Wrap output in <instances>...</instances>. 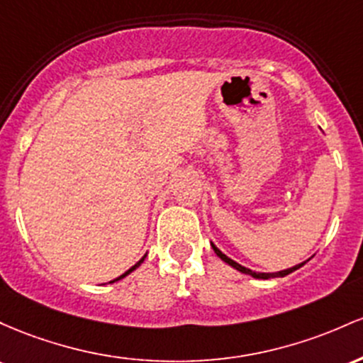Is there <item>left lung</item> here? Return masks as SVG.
Returning a JSON list of instances; mask_svg holds the SVG:
<instances>
[{
    "mask_svg": "<svg viewBox=\"0 0 363 363\" xmlns=\"http://www.w3.org/2000/svg\"><path fill=\"white\" fill-rule=\"evenodd\" d=\"M211 247H213V250L216 252V255H218L219 259L221 260H225L226 264H230L231 267H235L236 271H240V272H243V274H250L252 278H257V279H269V278H283V276H286V274H290V272H293V271H296V269H300V267L303 266L305 262H307V260H305V262H302V264H298V266H293V267H290V269H284V271H278V272H255V271H252V269H248V267H243V266H240L238 262H235L233 259H230L228 257V255H225L223 254L221 250H219L218 247L214 245V243H211Z\"/></svg>",
    "mask_w": 363,
    "mask_h": 363,
    "instance_id": "left-lung-1",
    "label": "left lung"
}]
</instances>
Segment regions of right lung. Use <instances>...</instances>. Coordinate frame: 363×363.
Here are the masks:
<instances>
[{"mask_svg":"<svg viewBox=\"0 0 363 363\" xmlns=\"http://www.w3.org/2000/svg\"><path fill=\"white\" fill-rule=\"evenodd\" d=\"M145 257H147V255H144V257H142L140 260H138V262L135 264V266H132V267H130V269H128L127 272H123V274H121V276H118V278H116V279L109 281V283H115V281H120V279H123V278H125V276H128V274H130V272H132V271H135V269H137V267H138V266H140V264H142V262H144V259H145Z\"/></svg>","mask_w":363,"mask_h":363,"instance_id":"add662e5","label":"right lung"}]
</instances>
